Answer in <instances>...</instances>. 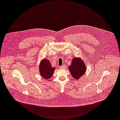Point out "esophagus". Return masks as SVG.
<instances>
[{
  "instance_id": "obj_1",
  "label": "esophagus",
  "mask_w": 120,
  "mask_h": 120,
  "mask_svg": "<svg viewBox=\"0 0 120 120\" xmlns=\"http://www.w3.org/2000/svg\"><path fill=\"white\" fill-rule=\"evenodd\" d=\"M65 68H66V66H65V65H63V66H62L60 67V68L61 69Z\"/></svg>"
}]
</instances>
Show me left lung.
Here are the masks:
<instances>
[{
	"instance_id": "left-lung-1",
	"label": "left lung",
	"mask_w": 120,
	"mask_h": 120,
	"mask_svg": "<svg viewBox=\"0 0 120 120\" xmlns=\"http://www.w3.org/2000/svg\"><path fill=\"white\" fill-rule=\"evenodd\" d=\"M68 69L72 77L79 80L86 71V64L80 58H74Z\"/></svg>"
}]
</instances>
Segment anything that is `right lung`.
<instances>
[{
	"mask_svg": "<svg viewBox=\"0 0 120 120\" xmlns=\"http://www.w3.org/2000/svg\"><path fill=\"white\" fill-rule=\"evenodd\" d=\"M55 68L52 67L49 60L44 59L41 61L39 70L41 76L46 79H49L52 76Z\"/></svg>",
	"mask_w": 120,
	"mask_h": 120,
	"instance_id": "add662e5",
	"label": "right lung"
}]
</instances>
